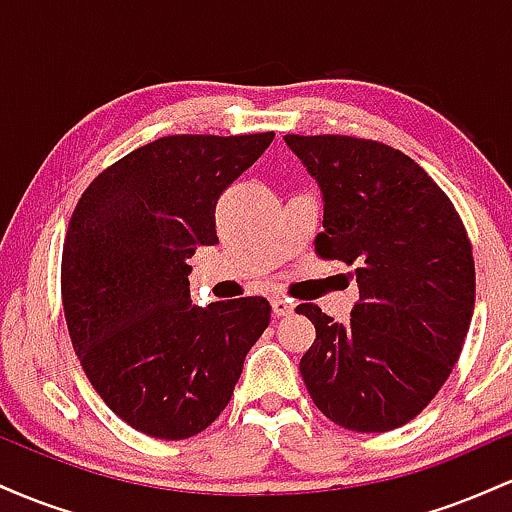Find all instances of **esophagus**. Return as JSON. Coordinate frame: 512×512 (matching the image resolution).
<instances>
[{
    "mask_svg": "<svg viewBox=\"0 0 512 512\" xmlns=\"http://www.w3.org/2000/svg\"><path fill=\"white\" fill-rule=\"evenodd\" d=\"M293 308H296V305H293V303L289 301V298H281V296L272 298V310H274V315H291Z\"/></svg>",
    "mask_w": 512,
    "mask_h": 512,
    "instance_id": "34e87169",
    "label": "esophagus"
}]
</instances>
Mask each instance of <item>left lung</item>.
Wrapping results in <instances>:
<instances>
[{
    "instance_id": "1",
    "label": "left lung",
    "mask_w": 512,
    "mask_h": 512,
    "mask_svg": "<svg viewBox=\"0 0 512 512\" xmlns=\"http://www.w3.org/2000/svg\"><path fill=\"white\" fill-rule=\"evenodd\" d=\"M284 142L322 192L317 252L354 264L358 303L339 325L313 303L301 375L315 407L358 433L421 414L460 358L474 313V257L460 214L419 163L337 134Z\"/></svg>"
}]
</instances>
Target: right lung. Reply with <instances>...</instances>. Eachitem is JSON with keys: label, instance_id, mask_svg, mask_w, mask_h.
I'll return each mask as SVG.
<instances>
[{"label": "right lung", "instance_id": "add662e5", "mask_svg": "<svg viewBox=\"0 0 512 512\" xmlns=\"http://www.w3.org/2000/svg\"><path fill=\"white\" fill-rule=\"evenodd\" d=\"M175 134L103 170L76 204L62 250V305L88 380L151 438L202 433L231 402L272 305L190 301L197 248L219 243L216 202L272 144Z\"/></svg>", "mask_w": 512, "mask_h": 512}]
</instances>
